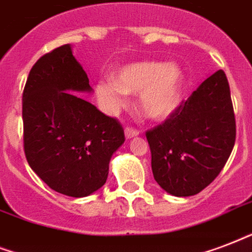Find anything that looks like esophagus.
Segmentation results:
<instances>
[{"label": "esophagus", "mask_w": 252, "mask_h": 252, "mask_svg": "<svg viewBox=\"0 0 252 252\" xmlns=\"http://www.w3.org/2000/svg\"><path fill=\"white\" fill-rule=\"evenodd\" d=\"M124 134H126V139H133V137H137L139 136V130L133 129V128H126V130H124Z\"/></svg>", "instance_id": "1"}]
</instances>
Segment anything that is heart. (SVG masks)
Segmentation results:
<instances>
[{
	"label": "heart",
	"mask_w": 252,
	"mask_h": 252,
	"mask_svg": "<svg viewBox=\"0 0 252 252\" xmlns=\"http://www.w3.org/2000/svg\"><path fill=\"white\" fill-rule=\"evenodd\" d=\"M184 74L176 63L140 61L115 71L111 79L96 86V95L105 112L124 107L128 94H137V105L151 120H164L181 100Z\"/></svg>",
	"instance_id": "heart-1"
}]
</instances>
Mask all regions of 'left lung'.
Returning <instances> with one entry per match:
<instances>
[{
    "label": "left lung",
    "instance_id": "8db88e82",
    "mask_svg": "<svg viewBox=\"0 0 252 252\" xmlns=\"http://www.w3.org/2000/svg\"><path fill=\"white\" fill-rule=\"evenodd\" d=\"M235 132L227 78L218 70L170 118L145 133L153 177L169 194H198L227 162Z\"/></svg>",
    "mask_w": 252,
    "mask_h": 252
}]
</instances>
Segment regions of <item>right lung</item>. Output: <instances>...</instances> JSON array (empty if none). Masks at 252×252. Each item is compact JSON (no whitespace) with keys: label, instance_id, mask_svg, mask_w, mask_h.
I'll list each match as a JSON object with an SVG mask.
<instances>
[{"label":"right lung","instance_id":"add662e5","mask_svg":"<svg viewBox=\"0 0 252 252\" xmlns=\"http://www.w3.org/2000/svg\"><path fill=\"white\" fill-rule=\"evenodd\" d=\"M91 92L86 71L64 45L36 61L22 96L30 168L51 189L75 198L104 185L111 157L126 141L116 119L78 95Z\"/></svg>","mask_w":252,"mask_h":252}]
</instances>
